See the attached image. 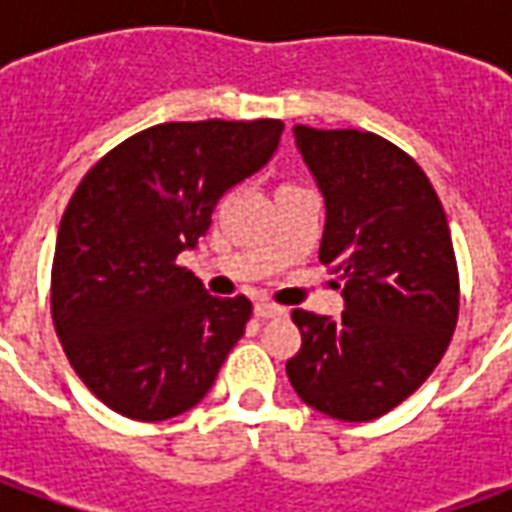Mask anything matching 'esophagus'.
Instances as JSON below:
<instances>
[{
  "instance_id": "1",
  "label": "esophagus",
  "mask_w": 512,
  "mask_h": 512,
  "mask_svg": "<svg viewBox=\"0 0 512 512\" xmlns=\"http://www.w3.org/2000/svg\"><path fill=\"white\" fill-rule=\"evenodd\" d=\"M255 315L260 318V321H268V318H282V315H288V310H285V307H277V304H271V301H257Z\"/></svg>"
}]
</instances>
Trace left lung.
<instances>
[{"instance_id": "1", "label": "left lung", "mask_w": 512, "mask_h": 512, "mask_svg": "<svg viewBox=\"0 0 512 512\" xmlns=\"http://www.w3.org/2000/svg\"><path fill=\"white\" fill-rule=\"evenodd\" d=\"M326 205L321 257L340 274V318L293 310L296 395L326 417L367 422L433 373L458 321V268L436 191L400 147L370 131L293 128Z\"/></svg>"}]
</instances>
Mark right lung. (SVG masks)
I'll use <instances>...</instances> for the list:
<instances>
[{"instance_id":"obj_1","label":"right lung","mask_w":512,"mask_h":512,"mask_svg":"<svg viewBox=\"0 0 512 512\" xmlns=\"http://www.w3.org/2000/svg\"><path fill=\"white\" fill-rule=\"evenodd\" d=\"M282 131L279 120L161 123L79 183L57 233L51 315L73 370L117 414L161 422L194 408L244 337L252 301L216 299L175 260Z\"/></svg>"}]
</instances>
